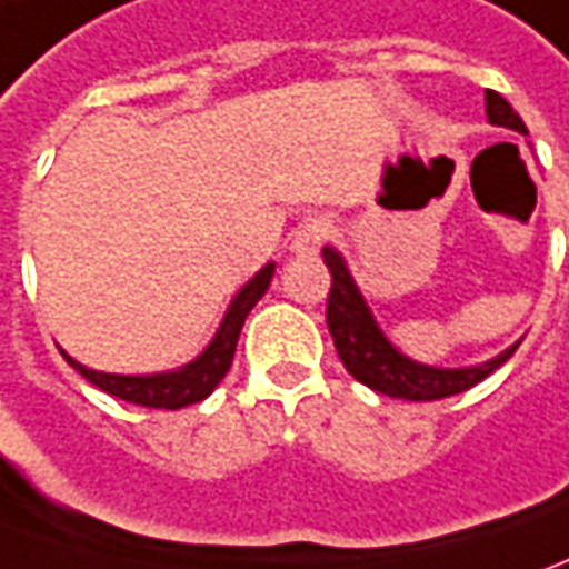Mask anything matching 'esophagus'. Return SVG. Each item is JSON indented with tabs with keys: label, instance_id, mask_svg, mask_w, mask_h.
<instances>
[{
	"label": "esophagus",
	"instance_id": "obj_1",
	"mask_svg": "<svg viewBox=\"0 0 569 569\" xmlns=\"http://www.w3.org/2000/svg\"><path fill=\"white\" fill-rule=\"evenodd\" d=\"M330 233H333V223H330L327 218L301 220L299 227L292 230V252H299V254L317 252V249L327 242V236Z\"/></svg>",
	"mask_w": 569,
	"mask_h": 569
}]
</instances>
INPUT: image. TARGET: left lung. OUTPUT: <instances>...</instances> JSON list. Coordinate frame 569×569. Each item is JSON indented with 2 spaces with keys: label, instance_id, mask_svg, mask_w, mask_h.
I'll list each match as a JSON object with an SVG mask.
<instances>
[{
  "label": "left lung",
  "instance_id": "8db88e82",
  "mask_svg": "<svg viewBox=\"0 0 569 569\" xmlns=\"http://www.w3.org/2000/svg\"><path fill=\"white\" fill-rule=\"evenodd\" d=\"M486 114L498 127H511V130L527 133V123L520 121V114L496 90H486ZM323 261H327L330 277H333L330 296H327V327H330L333 346L339 351V361L346 365L355 380L370 386L373 392L405 398V401H436V398L458 396V392H467L470 386H477L479 380H486L520 346L517 342L492 361L479 367H461V370L415 365L411 358H405L401 351L392 349L389 339L380 333L377 320L367 311L365 299H361V292H358V286L351 280L349 268L339 258V252L323 249Z\"/></svg>",
  "mask_w": 569,
  "mask_h": 569
}]
</instances>
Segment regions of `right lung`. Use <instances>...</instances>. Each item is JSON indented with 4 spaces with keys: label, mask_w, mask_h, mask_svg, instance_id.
<instances>
[{
    "label": "right lung",
    "mask_w": 569,
    "mask_h": 569,
    "mask_svg": "<svg viewBox=\"0 0 569 569\" xmlns=\"http://www.w3.org/2000/svg\"><path fill=\"white\" fill-rule=\"evenodd\" d=\"M270 277H273V264L261 268L254 273L249 283L239 289V296L230 305V311L223 317L220 323L218 336L208 349L187 365L183 370H173V373H154V377H118V373H99V370H90V367L77 365L73 358L71 367L87 377L92 386H99L102 392L114 398H123L130 405H142V408H164V411H177V408H187V405H196L208 398L218 382L227 377V370L233 365L236 355V342H239V333H242V323L246 317L252 311L258 299L268 292Z\"/></svg>",
    "instance_id": "add662e5"
}]
</instances>
